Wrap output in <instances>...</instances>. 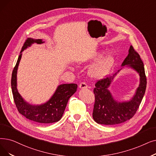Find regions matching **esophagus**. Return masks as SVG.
I'll return each mask as SVG.
<instances>
[{"instance_id": "1", "label": "esophagus", "mask_w": 156, "mask_h": 156, "mask_svg": "<svg viewBox=\"0 0 156 156\" xmlns=\"http://www.w3.org/2000/svg\"><path fill=\"white\" fill-rule=\"evenodd\" d=\"M79 87L80 89H87L88 87V85L85 82H81L79 85Z\"/></svg>"}]
</instances>
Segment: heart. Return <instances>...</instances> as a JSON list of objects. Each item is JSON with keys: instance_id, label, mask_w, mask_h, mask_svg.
Returning <instances> with one entry per match:
<instances>
[{"instance_id": "obj_1", "label": "heart", "mask_w": 156, "mask_h": 156, "mask_svg": "<svg viewBox=\"0 0 156 156\" xmlns=\"http://www.w3.org/2000/svg\"><path fill=\"white\" fill-rule=\"evenodd\" d=\"M103 55L102 53H98L94 57V60H97ZM114 58L110 54L103 57L95 63L89 70L90 76L94 79H102L110 72L113 64Z\"/></svg>"}]
</instances>
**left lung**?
<instances>
[{"label": "left lung", "mask_w": 156, "mask_h": 156, "mask_svg": "<svg viewBox=\"0 0 156 156\" xmlns=\"http://www.w3.org/2000/svg\"><path fill=\"white\" fill-rule=\"evenodd\" d=\"M126 65H129L140 74V83L136 92L128 102L118 103L113 99L108 88L119 71L98 81L94 89L95 103L92 113L93 119L98 124L115 125L123 123L133 118L138 109L145 92L147 77L143 61L133 46H130L128 55L122 64V66Z\"/></svg>", "instance_id": "left-lung-1"}]
</instances>
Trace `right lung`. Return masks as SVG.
I'll return each instance as SVG.
<instances>
[{"label": "right lung", "mask_w": 156, "mask_h": 156, "mask_svg": "<svg viewBox=\"0 0 156 156\" xmlns=\"http://www.w3.org/2000/svg\"><path fill=\"white\" fill-rule=\"evenodd\" d=\"M34 43L41 44L43 42L41 39L32 38L27 39L13 69L11 76V89L13 99L18 112L27 119L42 124L56 122L61 119L68 100L76 91L78 85L74 83L59 85L55 94L48 102L40 106H32L26 103L17 90L16 73L20 60L22 57V52Z\"/></svg>", "instance_id": "add662e5"}]
</instances>
